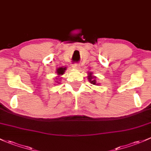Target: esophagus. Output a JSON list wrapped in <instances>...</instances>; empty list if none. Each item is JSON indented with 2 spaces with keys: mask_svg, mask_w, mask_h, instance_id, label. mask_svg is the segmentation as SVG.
Segmentation results:
<instances>
[{
  "mask_svg": "<svg viewBox=\"0 0 151 151\" xmlns=\"http://www.w3.org/2000/svg\"><path fill=\"white\" fill-rule=\"evenodd\" d=\"M73 68L74 69H76V70H79L80 69V65L78 64H74L73 65Z\"/></svg>",
  "mask_w": 151,
  "mask_h": 151,
  "instance_id": "1",
  "label": "esophagus"
}]
</instances>
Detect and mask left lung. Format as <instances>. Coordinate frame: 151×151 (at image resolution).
<instances>
[{
    "instance_id": "left-lung-1",
    "label": "left lung",
    "mask_w": 151,
    "mask_h": 151,
    "mask_svg": "<svg viewBox=\"0 0 151 151\" xmlns=\"http://www.w3.org/2000/svg\"><path fill=\"white\" fill-rule=\"evenodd\" d=\"M88 81L91 83L93 84V85H99V83H97L96 81V76H94L93 75L91 72L88 73Z\"/></svg>"
}]
</instances>
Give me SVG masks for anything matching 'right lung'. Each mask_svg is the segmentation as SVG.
<instances>
[{"mask_svg": "<svg viewBox=\"0 0 151 151\" xmlns=\"http://www.w3.org/2000/svg\"><path fill=\"white\" fill-rule=\"evenodd\" d=\"M66 69H67V68H66V67H60V68H58V69H57L56 73H57V75H58V76H57L55 78V81L56 80H57L55 81L56 83H59V81H58V80H60V79H61L60 76H63V74L65 73Z\"/></svg>", "mask_w": 151, "mask_h": 151, "instance_id": "1", "label": "right lung"}]
</instances>
